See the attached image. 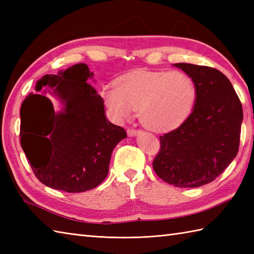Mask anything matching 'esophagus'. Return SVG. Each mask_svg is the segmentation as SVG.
I'll return each instance as SVG.
<instances>
[{
  "mask_svg": "<svg viewBox=\"0 0 254 254\" xmlns=\"http://www.w3.org/2000/svg\"><path fill=\"white\" fill-rule=\"evenodd\" d=\"M138 133H141V131L136 130V128H128V130H127L128 136H135V135H137Z\"/></svg>",
  "mask_w": 254,
  "mask_h": 254,
  "instance_id": "obj_1",
  "label": "esophagus"
}]
</instances>
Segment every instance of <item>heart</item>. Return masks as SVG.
<instances>
[{"label":"heart","mask_w":254,"mask_h":254,"mask_svg":"<svg viewBox=\"0 0 254 254\" xmlns=\"http://www.w3.org/2000/svg\"><path fill=\"white\" fill-rule=\"evenodd\" d=\"M104 105L117 121L128 120L138 110L139 120L156 133L174 131L195 107L197 86L181 71L135 69L100 90Z\"/></svg>","instance_id":"heart-1"}]
</instances>
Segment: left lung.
Returning <instances> with one entry per match:
<instances>
[{
    "label": "left lung",
    "mask_w": 254,
    "mask_h": 254,
    "mask_svg": "<svg viewBox=\"0 0 254 254\" xmlns=\"http://www.w3.org/2000/svg\"><path fill=\"white\" fill-rule=\"evenodd\" d=\"M175 66L196 83L197 100L181 127L159 136L153 168L169 185L197 188L216 179L238 154L244 112L230 80L218 69L190 63Z\"/></svg>",
    "instance_id": "obj_1"
}]
</instances>
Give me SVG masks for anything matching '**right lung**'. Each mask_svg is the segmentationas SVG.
<instances>
[{"instance_id": "1", "label": "right lung", "mask_w": 254, "mask_h": 254, "mask_svg": "<svg viewBox=\"0 0 254 254\" xmlns=\"http://www.w3.org/2000/svg\"><path fill=\"white\" fill-rule=\"evenodd\" d=\"M93 75L78 63L38 80L37 91L49 87L60 98V112L38 93L21 104V148L38 180L56 190L78 193L99 186L109 171L113 148L127 137L123 127L106 118L102 98L87 83Z\"/></svg>"}]
</instances>
